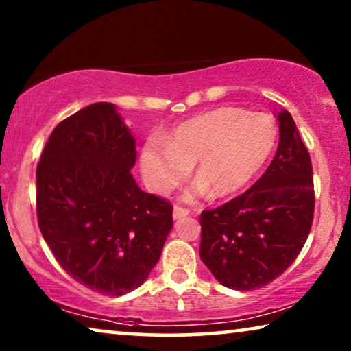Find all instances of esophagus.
<instances>
[{
    "mask_svg": "<svg viewBox=\"0 0 351 351\" xmlns=\"http://www.w3.org/2000/svg\"><path fill=\"white\" fill-rule=\"evenodd\" d=\"M189 214H190V210L186 208H182V206H174V213H172V215H174V220L184 219Z\"/></svg>",
    "mask_w": 351,
    "mask_h": 351,
    "instance_id": "obj_1",
    "label": "esophagus"
}]
</instances>
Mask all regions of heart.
Returning <instances> with one entry per match:
<instances>
[{
    "mask_svg": "<svg viewBox=\"0 0 351 351\" xmlns=\"http://www.w3.org/2000/svg\"><path fill=\"white\" fill-rule=\"evenodd\" d=\"M276 143V129L263 114L223 107L182 123L165 137L150 138L141 155L145 184L167 195L193 166L196 184L185 193L196 199L209 191L227 196L249 184L265 165Z\"/></svg>",
    "mask_w": 351,
    "mask_h": 351,
    "instance_id": "1",
    "label": "heart"
}]
</instances>
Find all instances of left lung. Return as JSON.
<instances>
[{
  "label": "left lung",
  "mask_w": 351,
  "mask_h": 351,
  "mask_svg": "<svg viewBox=\"0 0 351 351\" xmlns=\"http://www.w3.org/2000/svg\"><path fill=\"white\" fill-rule=\"evenodd\" d=\"M276 155L251 189L199 217V256L220 285L252 291L292 265L315 213L313 167L291 113L281 110Z\"/></svg>",
  "instance_id": "8db88e82"
}]
</instances>
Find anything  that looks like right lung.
Here are the masks:
<instances>
[{
    "label": "right lung",
    "mask_w": 351,
    "mask_h": 351,
    "mask_svg": "<svg viewBox=\"0 0 351 351\" xmlns=\"http://www.w3.org/2000/svg\"><path fill=\"white\" fill-rule=\"evenodd\" d=\"M136 138L113 104L57 124L36 167L41 234L60 267L89 289L124 295L160 261L172 204L138 189Z\"/></svg>",
    "instance_id": "obj_1"
}]
</instances>
